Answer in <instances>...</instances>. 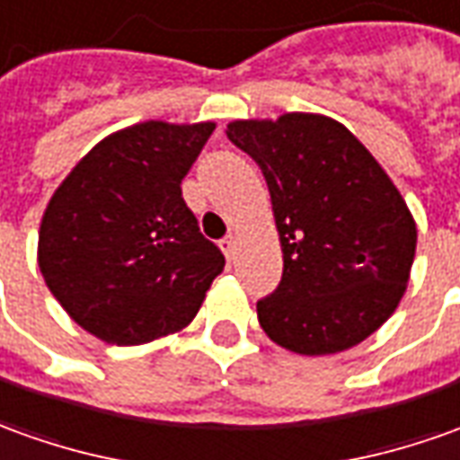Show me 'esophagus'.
Returning <instances> with one entry per match:
<instances>
[{
	"label": "esophagus",
	"instance_id": "34e87169",
	"mask_svg": "<svg viewBox=\"0 0 460 460\" xmlns=\"http://www.w3.org/2000/svg\"><path fill=\"white\" fill-rule=\"evenodd\" d=\"M220 248H223L225 258H227V261H230V262L235 261V255H237V240H235V237H233V235L223 237V240H220Z\"/></svg>",
	"mask_w": 460,
	"mask_h": 460
}]
</instances>
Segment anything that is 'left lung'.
Returning <instances> with one entry per match:
<instances>
[{"instance_id": "obj_1", "label": "left lung", "mask_w": 460, "mask_h": 460, "mask_svg": "<svg viewBox=\"0 0 460 460\" xmlns=\"http://www.w3.org/2000/svg\"><path fill=\"white\" fill-rule=\"evenodd\" d=\"M227 137L262 170L283 248L280 285L258 300L262 331L300 356L366 341L398 308L416 255V223L391 177L325 115L235 119Z\"/></svg>"}]
</instances>
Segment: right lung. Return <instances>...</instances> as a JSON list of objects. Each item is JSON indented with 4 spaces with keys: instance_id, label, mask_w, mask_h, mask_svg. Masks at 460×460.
Segmentation results:
<instances>
[{
    "instance_id": "add662e5",
    "label": "right lung",
    "mask_w": 460,
    "mask_h": 460,
    "mask_svg": "<svg viewBox=\"0 0 460 460\" xmlns=\"http://www.w3.org/2000/svg\"><path fill=\"white\" fill-rule=\"evenodd\" d=\"M212 129L155 119L119 129L49 199L37 248L44 283L104 343L182 331L223 272V252L199 233L180 188Z\"/></svg>"
}]
</instances>
